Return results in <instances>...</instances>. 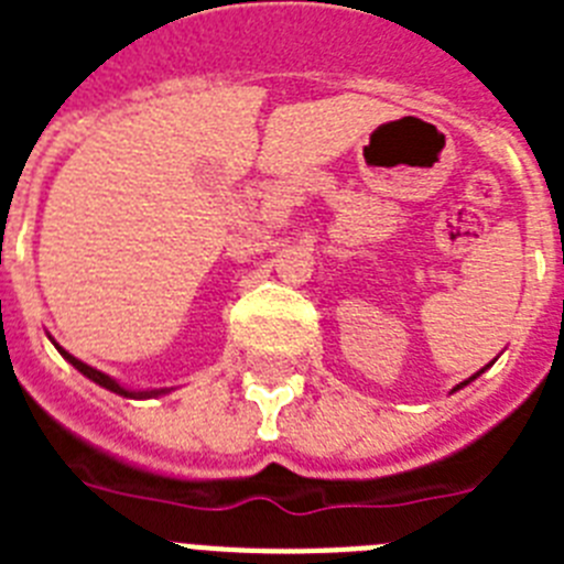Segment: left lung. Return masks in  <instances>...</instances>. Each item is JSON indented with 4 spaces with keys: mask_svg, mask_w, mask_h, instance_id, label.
Masks as SVG:
<instances>
[{
    "mask_svg": "<svg viewBox=\"0 0 564 564\" xmlns=\"http://www.w3.org/2000/svg\"><path fill=\"white\" fill-rule=\"evenodd\" d=\"M486 370H488V364H486V367H482V370H480V372H475V376H471V378H466V381H463V383H457V387H455V390H452V392L463 390V387H466V383H471V381H475V378H477V376H482V372H486Z\"/></svg>",
    "mask_w": 564,
    "mask_h": 564,
    "instance_id": "obj_1",
    "label": "left lung"
}]
</instances>
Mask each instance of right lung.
<instances>
[{"instance_id":"obj_1","label":"right lung","mask_w":564,"mask_h":564,"mask_svg":"<svg viewBox=\"0 0 564 564\" xmlns=\"http://www.w3.org/2000/svg\"><path fill=\"white\" fill-rule=\"evenodd\" d=\"M50 341H53V338H50ZM56 344V341H53ZM56 350L62 352L64 358H67L69 364H73V367H76L78 372H82V376H87L89 381H96L98 387H104V390H109V392H115V395H121V398H134V401H141V398H158V395H169V387H163V390H129V387H123V383H118L115 381V378H109L107 372H101V370H96V367H89V364H84L82 358H76L73 356V352H67L64 350V347H58L56 344Z\"/></svg>"}]
</instances>
